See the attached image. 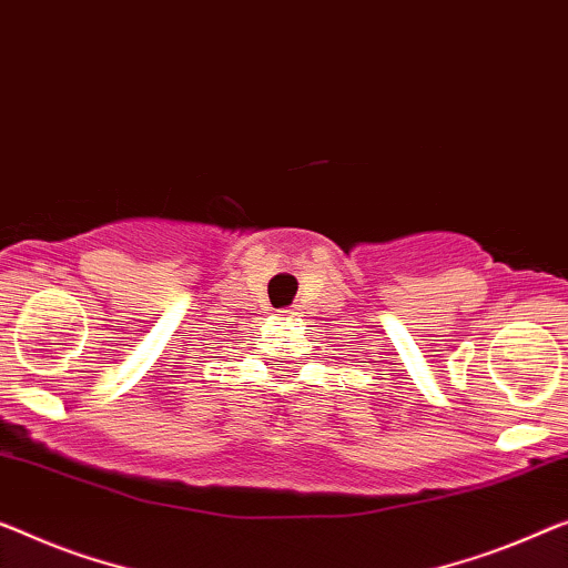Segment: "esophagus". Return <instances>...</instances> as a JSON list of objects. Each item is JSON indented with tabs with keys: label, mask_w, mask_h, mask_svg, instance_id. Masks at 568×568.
<instances>
[{
	"label": "esophagus",
	"mask_w": 568,
	"mask_h": 568,
	"mask_svg": "<svg viewBox=\"0 0 568 568\" xmlns=\"http://www.w3.org/2000/svg\"><path fill=\"white\" fill-rule=\"evenodd\" d=\"M285 316H298V308H285Z\"/></svg>",
	"instance_id": "esophagus-1"
}]
</instances>
